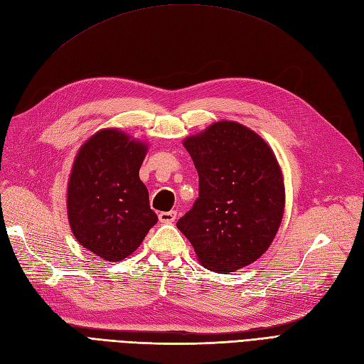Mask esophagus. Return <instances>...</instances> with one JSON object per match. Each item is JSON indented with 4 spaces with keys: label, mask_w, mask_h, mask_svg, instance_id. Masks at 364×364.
Instances as JSON below:
<instances>
[{
    "label": "esophagus",
    "mask_w": 364,
    "mask_h": 364,
    "mask_svg": "<svg viewBox=\"0 0 364 364\" xmlns=\"http://www.w3.org/2000/svg\"><path fill=\"white\" fill-rule=\"evenodd\" d=\"M176 215H178V214H176L174 211H167V213H159L158 218H159L161 223H171L176 220Z\"/></svg>",
    "instance_id": "1"
}]
</instances>
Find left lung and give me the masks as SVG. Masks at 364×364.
<instances>
[{"label":"left lung","instance_id":"1","mask_svg":"<svg viewBox=\"0 0 364 364\" xmlns=\"http://www.w3.org/2000/svg\"><path fill=\"white\" fill-rule=\"evenodd\" d=\"M199 173V199L178 222L197 259L229 273L257 261L282 222L285 188L270 146L237 121H217L186 136Z\"/></svg>","mask_w":364,"mask_h":364}]
</instances>
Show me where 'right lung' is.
Instances as JSON below:
<instances>
[{
	"label": "right lung",
	"instance_id": "obj_1",
	"mask_svg": "<svg viewBox=\"0 0 364 364\" xmlns=\"http://www.w3.org/2000/svg\"><path fill=\"white\" fill-rule=\"evenodd\" d=\"M147 144L119 129H102L87 138L74 159L67 211L79 243L105 261L134 253L158 215L139 179Z\"/></svg>",
	"mask_w": 364,
	"mask_h": 364
}]
</instances>
